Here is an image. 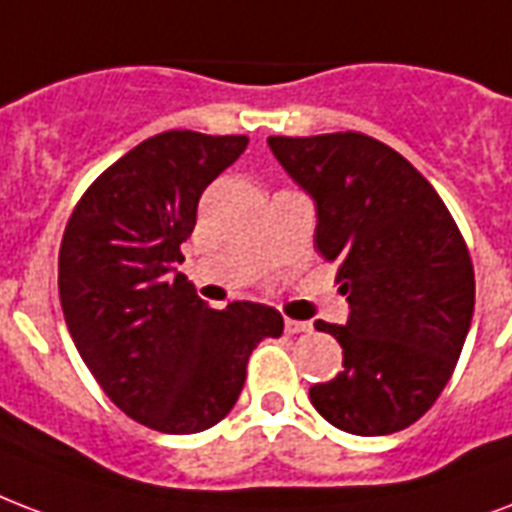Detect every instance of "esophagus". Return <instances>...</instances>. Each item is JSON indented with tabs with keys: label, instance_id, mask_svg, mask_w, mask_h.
Masks as SVG:
<instances>
[{
	"label": "esophagus",
	"instance_id": "1",
	"mask_svg": "<svg viewBox=\"0 0 512 512\" xmlns=\"http://www.w3.org/2000/svg\"><path fill=\"white\" fill-rule=\"evenodd\" d=\"M284 330L290 335L311 333V322H300V319H284Z\"/></svg>",
	"mask_w": 512,
	"mask_h": 512
}]
</instances>
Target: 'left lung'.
I'll return each instance as SVG.
<instances>
[{
  "label": "left lung",
  "mask_w": 512,
  "mask_h": 512,
  "mask_svg": "<svg viewBox=\"0 0 512 512\" xmlns=\"http://www.w3.org/2000/svg\"><path fill=\"white\" fill-rule=\"evenodd\" d=\"M284 171L317 204L319 255L338 263L346 325L317 322L343 370L311 405L351 435H392L438 400L473 322L475 273L435 187L400 152L343 131L268 136Z\"/></svg>",
  "instance_id": "obj_1"
}]
</instances>
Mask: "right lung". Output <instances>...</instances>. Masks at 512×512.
Returning a JSON list of instances; mask_svg holds the SVG:
<instances>
[{
  "instance_id": "right-lung-1",
  "label": "right lung",
  "mask_w": 512,
  "mask_h": 512,
  "mask_svg": "<svg viewBox=\"0 0 512 512\" xmlns=\"http://www.w3.org/2000/svg\"><path fill=\"white\" fill-rule=\"evenodd\" d=\"M247 136L163 131L115 161L74 206L58 252L66 327L104 395L144 427L193 435L230 413L249 354L282 314L233 300L217 311L177 271L206 187Z\"/></svg>"
}]
</instances>
